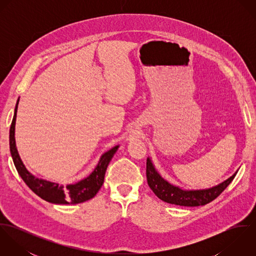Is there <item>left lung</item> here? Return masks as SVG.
<instances>
[{"mask_svg": "<svg viewBox=\"0 0 256 256\" xmlns=\"http://www.w3.org/2000/svg\"><path fill=\"white\" fill-rule=\"evenodd\" d=\"M238 172V170L230 178L216 186L206 189L186 190L166 180L156 170L150 158H146V180L150 188L160 200L178 206L196 207L210 203L232 182Z\"/></svg>", "mask_w": 256, "mask_h": 256, "instance_id": "1", "label": "left lung"}]
</instances>
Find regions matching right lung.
Masks as SVG:
<instances>
[{"label": "right lung", "mask_w": 256, "mask_h": 256, "mask_svg": "<svg viewBox=\"0 0 256 256\" xmlns=\"http://www.w3.org/2000/svg\"><path fill=\"white\" fill-rule=\"evenodd\" d=\"M18 102L20 98L14 108V118L10 129V150L16 168L22 180L40 198L53 204H78L94 198L104 184L106 168L114 154L117 152L119 145L113 146L110 150L106 152L100 156V162L96 168L92 170V172L86 178L76 183L60 185L59 183L51 182L36 178L26 170L18 154L16 145L14 129Z\"/></svg>", "instance_id": "1"}]
</instances>
